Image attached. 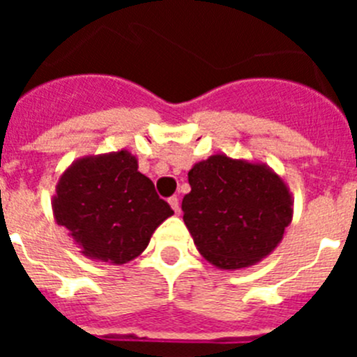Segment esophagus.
<instances>
[{"instance_id":"obj_1","label":"esophagus","mask_w":357,"mask_h":357,"mask_svg":"<svg viewBox=\"0 0 357 357\" xmlns=\"http://www.w3.org/2000/svg\"><path fill=\"white\" fill-rule=\"evenodd\" d=\"M168 204H169V206H172V209L175 211L176 214L181 213V204H178V198H176V197L168 198Z\"/></svg>"}]
</instances>
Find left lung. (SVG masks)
Masks as SVG:
<instances>
[{"instance_id":"obj_1","label":"left lung","mask_w":357,"mask_h":357,"mask_svg":"<svg viewBox=\"0 0 357 357\" xmlns=\"http://www.w3.org/2000/svg\"><path fill=\"white\" fill-rule=\"evenodd\" d=\"M184 223L198 252L220 270L254 266L291 223L289 188L270 166L214 153L189 169Z\"/></svg>"}]
</instances>
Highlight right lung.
Returning <instances> with one entry per match:
<instances>
[{"label":"right lung","mask_w":357,"mask_h":357,"mask_svg":"<svg viewBox=\"0 0 357 357\" xmlns=\"http://www.w3.org/2000/svg\"><path fill=\"white\" fill-rule=\"evenodd\" d=\"M128 150L85 155L71 162L52 198L55 222L80 254L125 264L143 254L157 227L173 214L139 172Z\"/></svg>","instance_id":"1"}]
</instances>
